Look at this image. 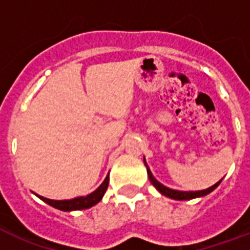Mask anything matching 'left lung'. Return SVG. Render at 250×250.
Wrapping results in <instances>:
<instances>
[{"label": "left lung", "instance_id": "obj_1", "mask_svg": "<svg viewBox=\"0 0 250 250\" xmlns=\"http://www.w3.org/2000/svg\"><path fill=\"white\" fill-rule=\"evenodd\" d=\"M144 164H145V167H146V172H148L149 180H150V183H152L153 186L156 187L157 190H158L160 193L164 194V196H166V197L172 198V200H178V201H184V200H192V198L204 197V196H206V194L211 193V192H213V190L215 189V188H217V187L219 186L222 182V179H221V180H219L218 183H215L214 186L209 187V188H206V189H202V190H188V192H186V190L171 189V188L164 186L162 183L158 182V180H157V179L153 176L152 171H150L149 166L146 165V161H145V158H144Z\"/></svg>", "mask_w": 250, "mask_h": 250}]
</instances>
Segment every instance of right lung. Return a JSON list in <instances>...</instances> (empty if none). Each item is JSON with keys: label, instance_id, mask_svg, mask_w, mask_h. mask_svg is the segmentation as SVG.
<instances>
[{"label": "right lung", "instance_id": "obj_1", "mask_svg": "<svg viewBox=\"0 0 250 250\" xmlns=\"http://www.w3.org/2000/svg\"><path fill=\"white\" fill-rule=\"evenodd\" d=\"M107 186H109V174H107L105 180L101 183V186L98 187L97 189L93 190L92 193L86 194V196H80V197L71 198V200H50V198H45L42 196H39V194H36V196L44 202H46L48 205L53 206V208H56L58 210H62V211L84 210L89 209V208H92V206L101 201L106 189H107Z\"/></svg>", "mask_w": 250, "mask_h": 250}]
</instances>
